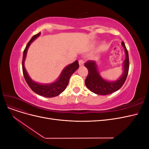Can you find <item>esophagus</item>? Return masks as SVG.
<instances>
[{
  "label": "esophagus",
  "mask_w": 149,
  "mask_h": 149,
  "mask_svg": "<svg viewBox=\"0 0 149 149\" xmlns=\"http://www.w3.org/2000/svg\"><path fill=\"white\" fill-rule=\"evenodd\" d=\"M79 66H83L84 65V61H83V60H79Z\"/></svg>",
  "instance_id": "34e87169"
}]
</instances>
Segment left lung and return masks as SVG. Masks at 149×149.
I'll return each mask as SVG.
<instances>
[{
	"label": "left lung",
	"mask_w": 149,
	"mask_h": 149,
	"mask_svg": "<svg viewBox=\"0 0 149 149\" xmlns=\"http://www.w3.org/2000/svg\"><path fill=\"white\" fill-rule=\"evenodd\" d=\"M121 45L124 48L125 58L123 65V74L117 80L109 81L104 79L99 72L97 65L94 61L89 60L84 63L85 67L88 70L85 84L91 92L99 95H107L118 91L124 84L129 72V61L127 49L124 42H122Z\"/></svg>",
	"instance_id": "left-lung-1"
}]
</instances>
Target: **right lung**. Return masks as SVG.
<instances>
[{
    "mask_svg": "<svg viewBox=\"0 0 149 149\" xmlns=\"http://www.w3.org/2000/svg\"><path fill=\"white\" fill-rule=\"evenodd\" d=\"M41 34L39 32L38 34L33 36L32 38L26 45V46L24 51L23 59H22V70L25 79L26 83L28 84L29 87L33 92L37 93L40 96L46 97H53L57 96L65 91L69 83V80L71 76L73 74L76 70L78 69L79 64L78 61H75L73 63L66 66L63 70L59 77L55 82L48 84H40L34 81L31 79L29 76L27 71L25 68V60L26 59V53H27L28 49L34 40L38 37Z\"/></svg>",
    "mask_w": 149,
    "mask_h": 149,
    "instance_id": "1",
    "label": "right lung"
}]
</instances>
